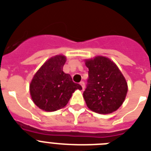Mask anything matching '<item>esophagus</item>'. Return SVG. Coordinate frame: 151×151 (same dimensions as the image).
Segmentation results:
<instances>
[{
    "instance_id": "esophagus-1",
    "label": "esophagus",
    "mask_w": 151,
    "mask_h": 151,
    "mask_svg": "<svg viewBox=\"0 0 151 151\" xmlns=\"http://www.w3.org/2000/svg\"><path fill=\"white\" fill-rule=\"evenodd\" d=\"M80 85L82 86V88H83V89H85V83L83 82V81H81Z\"/></svg>"
}]
</instances>
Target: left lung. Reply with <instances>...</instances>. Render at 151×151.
I'll list each match as a JSON object with an SVG mask.
<instances>
[{"label":"left lung","instance_id":"left-lung-1","mask_svg":"<svg viewBox=\"0 0 151 151\" xmlns=\"http://www.w3.org/2000/svg\"><path fill=\"white\" fill-rule=\"evenodd\" d=\"M89 78L83 92L87 106L92 111L108 114L123 104L127 93V83L118 67L103 56L86 61Z\"/></svg>","mask_w":151,"mask_h":151}]
</instances>
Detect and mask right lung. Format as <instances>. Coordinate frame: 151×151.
I'll list each match as a JSON object with an SVG mask.
<instances>
[{
    "instance_id": "obj_1",
    "label": "right lung",
    "mask_w": 151,
    "mask_h": 151,
    "mask_svg": "<svg viewBox=\"0 0 151 151\" xmlns=\"http://www.w3.org/2000/svg\"><path fill=\"white\" fill-rule=\"evenodd\" d=\"M65 62L66 58L63 55L49 58L34 76L30 84L32 100L45 111H55L65 106L75 90L82 89L70 75L62 71Z\"/></svg>"
}]
</instances>
